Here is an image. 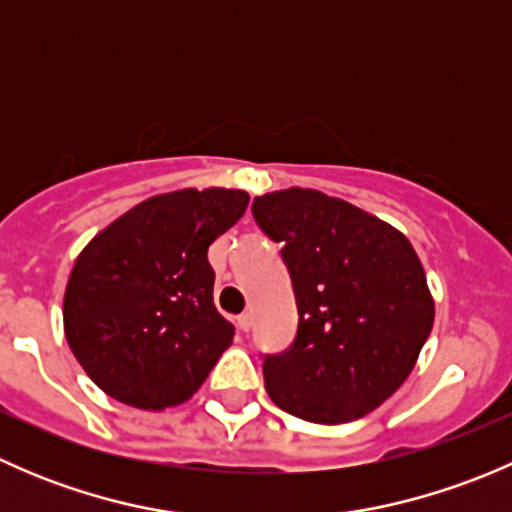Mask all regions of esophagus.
<instances>
[{
  "label": "esophagus",
  "mask_w": 512,
  "mask_h": 512,
  "mask_svg": "<svg viewBox=\"0 0 512 512\" xmlns=\"http://www.w3.org/2000/svg\"><path fill=\"white\" fill-rule=\"evenodd\" d=\"M237 329H240V332H250L252 329V314L250 312H242L240 317H237Z\"/></svg>",
  "instance_id": "34e87169"
}]
</instances>
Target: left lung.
Listing matches in <instances>:
<instances>
[{
    "instance_id": "8db88e82",
    "label": "left lung",
    "mask_w": 512,
    "mask_h": 512,
    "mask_svg": "<svg viewBox=\"0 0 512 512\" xmlns=\"http://www.w3.org/2000/svg\"><path fill=\"white\" fill-rule=\"evenodd\" d=\"M252 215L282 242L299 317L292 349L262 366L270 399L312 423L379 409L414 371L436 317L409 237L312 188L257 195Z\"/></svg>"
}]
</instances>
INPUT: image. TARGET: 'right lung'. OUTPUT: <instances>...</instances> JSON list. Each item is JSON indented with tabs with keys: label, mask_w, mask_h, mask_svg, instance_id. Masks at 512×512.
<instances>
[{
	"label": "right lung",
	"mask_w": 512,
	"mask_h": 512,
	"mask_svg": "<svg viewBox=\"0 0 512 512\" xmlns=\"http://www.w3.org/2000/svg\"><path fill=\"white\" fill-rule=\"evenodd\" d=\"M237 188H185L133 205L79 252L64 334L103 394L143 411L185 404L232 344L208 247L245 213Z\"/></svg>",
	"instance_id": "obj_1"
}]
</instances>
